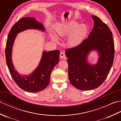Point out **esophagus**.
Returning <instances> with one entry per match:
<instances>
[{
	"mask_svg": "<svg viewBox=\"0 0 121 121\" xmlns=\"http://www.w3.org/2000/svg\"><path fill=\"white\" fill-rule=\"evenodd\" d=\"M65 54L63 52H60V59H62V58H65Z\"/></svg>",
	"mask_w": 121,
	"mask_h": 121,
	"instance_id": "obj_1",
	"label": "esophagus"
}]
</instances>
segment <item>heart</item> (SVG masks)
Here are the masks:
<instances>
[{
  "label": "heart",
  "instance_id": "heart-1",
  "mask_svg": "<svg viewBox=\"0 0 121 121\" xmlns=\"http://www.w3.org/2000/svg\"><path fill=\"white\" fill-rule=\"evenodd\" d=\"M56 35L49 32V35L53 42L59 43L58 37H65L67 44L71 47H75L80 44L85 38L88 32V27L85 24H79L78 22L70 21L62 23L56 26Z\"/></svg>",
  "mask_w": 121,
  "mask_h": 121
}]
</instances>
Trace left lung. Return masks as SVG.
<instances>
[{"label":"left lung","mask_w":121,"mask_h":121,"mask_svg":"<svg viewBox=\"0 0 121 121\" xmlns=\"http://www.w3.org/2000/svg\"><path fill=\"white\" fill-rule=\"evenodd\" d=\"M94 27L80 44L65 50L68 59V75L71 84L81 91H91L103 83L109 73L114 56V40L112 33L107 25L95 15ZM96 52V63L91 64L88 56Z\"/></svg>","instance_id":"1"}]
</instances>
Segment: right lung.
Instances as JSON below:
<instances>
[{
	"label": "right lung",
	"instance_id": "add662e5",
	"mask_svg": "<svg viewBox=\"0 0 121 121\" xmlns=\"http://www.w3.org/2000/svg\"><path fill=\"white\" fill-rule=\"evenodd\" d=\"M27 30H38L45 32V27L36 18L25 17L21 18L11 28L8 36L6 50V62L10 74L20 88L30 92H36L46 88L50 82V75L53 69L59 60L60 51H43L38 65L32 73L22 75L15 70L12 59V49L17 34Z\"/></svg>",
	"mask_w": 121,
	"mask_h": 121
}]
</instances>
